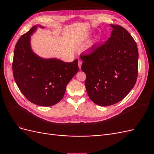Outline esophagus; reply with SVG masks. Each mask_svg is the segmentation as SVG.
<instances>
[{"instance_id": "34e87169", "label": "esophagus", "mask_w": 154, "mask_h": 154, "mask_svg": "<svg viewBox=\"0 0 154 154\" xmlns=\"http://www.w3.org/2000/svg\"><path fill=\"white\" fill-rule=\"evenodd\" d=\"M82 62L81 61V60H80V61L78 62V66H79V68H81V66H82Z\"/></svg>"}]
</instances>
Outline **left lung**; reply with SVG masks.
Returning <instances> with one entry per match:
<instances>
[{
  "label": "left lung",
  "instance_id": "obj_1",
  "mask_svg": "<svg viewBox=\"0 0 154 154\" xmlns=\"http://www.w3.org/2000/svg\"><path fill=\"white\" fill-rule=\"evenodd\" d=\"M105 43L93 45L81 54V69L86 74L85 85L90 99L100 106L122 100L136 84L138 49L136 41L121 26H113Z\"/></svg>",
  "mask_w": 154,
  "mask_h": 154
}]
</instances>
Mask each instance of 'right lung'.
<instances>
[{
    "label": "right lung",
    "instance_id": "obj_1",
    "mask_svg": "<svg viewBox=\"0 0 154 154\" xmlns=\"http://www.w3.org/2000/svg\"><path fill=\"white\" fill-rule=\"evenodd\" d=\"M36 29V26H33L18 39L14 51L13 74L27 100L36 105L49 106L63 98L67 84L78 71V60L66 63L38 57L30 46V35Z\"/></svg>",
    "mask_w": 154,
    "mask_h": 154
}]
</instances>
